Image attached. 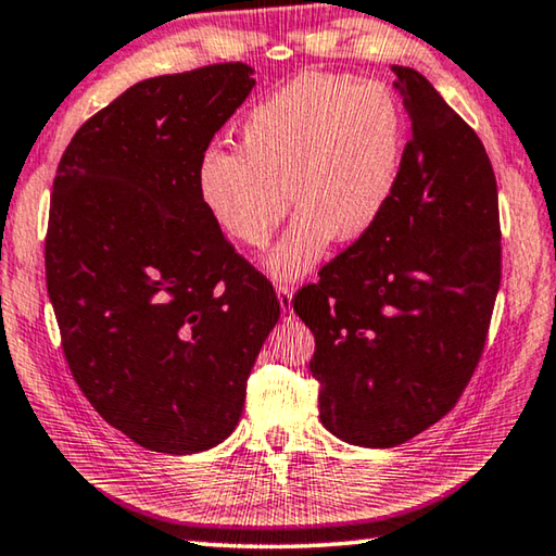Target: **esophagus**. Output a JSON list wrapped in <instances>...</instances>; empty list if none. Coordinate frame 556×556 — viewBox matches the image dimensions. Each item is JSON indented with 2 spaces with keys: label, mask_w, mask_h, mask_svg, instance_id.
I'll list each match as a JSON object with an SVG mask.
<instances>
[{
  "label": "esophagus",
  "mask_w": 556,
  "mask_h": 556,
  "mask_svg": "<svg viewBox=\"0 0 556 556\" xmlns=\"http://www.w3.org/2000/svg\"><path fill=\"white\" fill-rule=\"evenodd\" d=\"M276 293H278V300H280V307H283V313L290 315L293 313V293L295 288L290 283H278L276 286Z\"/></svg>",
  "instance_id": "esophagus-1"
}]
</instances>
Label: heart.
<instances>
[{"mask_svg": "<svg viewBox=\"0 0 556 556\" xmlns=\"http://www.w3.org/2000/svg\"><path fill=\"white\" fill-rule=\"evenodd\" d=\"M401 155L403 112L383 83L307 73L253 106L239 151L210 146L200 155L198 192L214 224L247 249L268 247L293 198L300 212L266 266L298 278L337 237L356 241L376 227Z\"/></svg>", "mask_w": 556, "mask_h": 556, "instance_id": "obj_1", "label": "heart"}]
</instances>
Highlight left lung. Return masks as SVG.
I'll return each instance as SVG.
<instances>
[{
  "mask_svg": "<svg viewBox=\"0 0 556 556\" xmlns=\"http://www.w3.org/2000/svg\"><path fill=\"white\" fill-rule=\"evenodd\" d=\"M410 116L383 217L300 288L319 420L395 446L452 410L481 362L501 288L498 185L476 131L427 77L393 65Z\"/></svg>",
  "mask_w": 556,
  "mask_h": 556,
  "instance_id": "obj_1",
  "label": "left lung"
}]
</instances>
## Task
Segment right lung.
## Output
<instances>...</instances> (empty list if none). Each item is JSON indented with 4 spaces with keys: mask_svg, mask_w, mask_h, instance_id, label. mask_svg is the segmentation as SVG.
Returning a JSON list of instances; mask_svg holds the SVG:
<instances>
[{
    "mask_svg": "<svg viewBox=\"0 0 556 556\" xmlns=\"http://www.w3.org/2000/svg\"><path fill=\"white\" fill-rule=\"evenodd\" d=\"M251 75L247 63H214L136 83L58 163L46 286L65 362L104 422L151 452L227 440L280 317L270 280L198 192L200 155Z\"/></svg>",
    "mask_w": 556,
    "mask_h": 556,
    "instance_id": "1",
    "label": "right lung"
}]
</instances>
